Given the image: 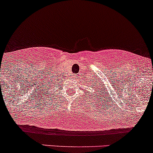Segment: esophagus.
Segmentation results:
<instances>
[{"instance_id": "obj_1", "label": "esophagus", "mask_w": 153, "mask_h": 153, "mask_svg": "<svg viewBox=\"0 0 153 153\" xmlns=\"http://www.w3.org/2000/svg\"><path fill=\"white\" fill-rule=\"evenodd\" d=\"M74 78H76V77H74Z\"/></svg>"}]
</instances>
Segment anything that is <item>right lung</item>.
Here are the masks:
<instances>
[{"mask_svg":"<svg viewBox=\"0 0 153 153\" xmlns=\"http://www.w3.org/2000/svg\"><path fill=\"white\" fill-rule=\"evenodd\" d=\"M57 83H58V82H57ZM54 85H55V84H54Z\"/></svg>","mask_w":153,"mask_h":153,"instance_id":"obj_1","label":"right lung"}]
</instances>
